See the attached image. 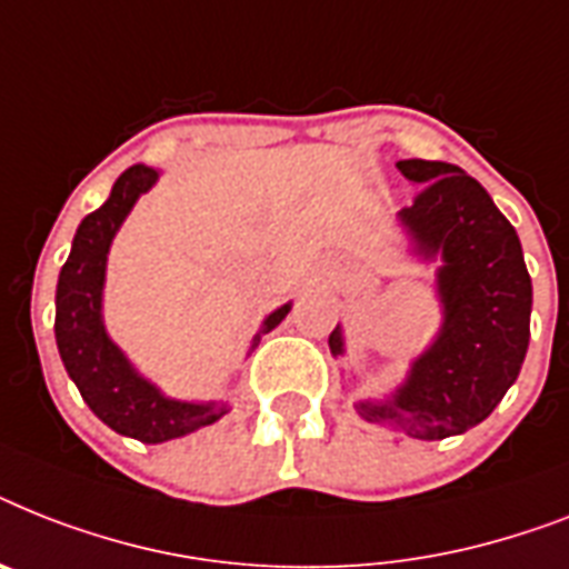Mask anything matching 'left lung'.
I'll return each instance as SVG.
<instances>
[{
	"label": "left lung",
	"mask_w": 569,
	"mask_h": 569,
	"mask_svg": "<svg viewBox=\"0 0 569 569\" xmlns=\"http://www.w3.org/2000/svg\"><path fill=\"white\" fill-rule=\"evenodd\" d=\"M420 189L397 212L412 253L438 262L441 327L406 380L386 397L357 400L359 418L418 441H441L482 423L515 386L529 348L532 277L511 221L477 178L441 160H400ZM330 353H345L341 327Z\"/></svg>",
	"instance_id": "8db88e82"
}]
</instances>
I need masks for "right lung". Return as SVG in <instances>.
Returning a JSON list of instances; mask_svg holds the SVG:
<instances>
[{
    "label": "right lung",
    "instance_id": "1",
    "mask_svg": "<svg viewBox=\"0 0 569 569\" xmlns=\"http://www.w3.org/2000/svg\"><path fill=\"white\" fill-rule=\"evenodd\" d=\"M157 178L160 172L142 163L119 174L108 201L78 224L54 295V339L69 380L76 382L84 403L101 423H108L119 436L137 438L142 445H163L172 438L189 436L216 423L230 409L224 400L198 403L166 397L154 382L133 368L104 327L101 300L110 244L128 212L140 201L142 192L154 187ZM289 309L292 300L266 316L260 332L253 336L251 350L260 345L262 332H271L289 316Z\"/></svg>",
    "mask_w": 569,
    "mask_h": 569
}]
</instances>
